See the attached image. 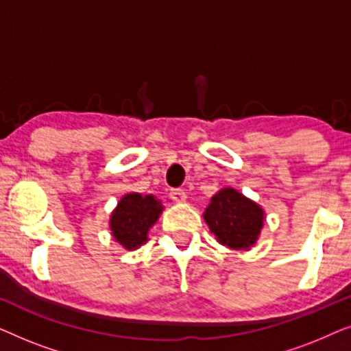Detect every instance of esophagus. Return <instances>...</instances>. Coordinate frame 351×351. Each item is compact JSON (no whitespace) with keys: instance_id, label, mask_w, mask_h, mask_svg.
<instances>
[{"instance_id":"1","label":"esophagus","mask_w":351,"mask_h":351,"mask_svg":"<svg viewBox=\"0 0 351 351\" xmlns=\"http://www.w3.org/2000/svg\"><path fill=\"white\" fill-rule=\"evenodd\" d=\"M169 196H171L172 201H176V203H185V201H186L185 190H180V189H172L169 191Z\"/></svg>"}]
</instances>
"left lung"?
<instances>
[{"mask_svg":"<svg viewBox=\"0 0 351 351\" xmlns=\"http://www.w3.org/2000/svg\"><path fill=\"white\" fill-rule=\"evenodd\" d=\"M203 217L220 244L239 251L256 244L265 213L234 189H222L210 198Z\"/></svg>","mask_w":351,"mask_h":351,"instance_id":"obj_1","label":"left lung"}]
</instances>
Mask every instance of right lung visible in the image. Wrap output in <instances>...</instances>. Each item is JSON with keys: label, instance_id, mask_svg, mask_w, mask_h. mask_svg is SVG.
<instances>
[{"label": "right lung", "instance_id": "1", "mask_svg": "<svg viewBox=\"0 0 351 351\" xmlns=\"http://www.w3.org/2000/svg\"><path fill=\"white\" fill-rule=\"evenodd\" d=\"M162 213V204L153 195H124L110 215V230L114 241L128 251L148 241V230L156 223Z\"/></svg>", "mask_w": 351, "mask_h": 351}]
</instances>
